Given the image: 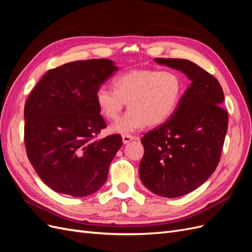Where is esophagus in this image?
Wrapping results in <instances>:
<instances>
[{
    "mask_svg": "<svg viewBox=\"0 0 252 252\" xmlns=\"http://www.w3.org/2000/svg\"><path fill=\"white\" fill-rule=\"evenodd\" d=\"M135 138L133 135H130V134H124V135H122V140H123V143L124 144H127V143H129L130 141H132V140H134Z\"/></svg>",
    "mask_w": 252,
    "mask_h": 252,
    "instance_id": "34e87169",
    "label": "esophagus"
}]
</instances>
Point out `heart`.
<instances>
[{
    "label": "heart",
    "mask_w": 252,
    "mask_h": 252,
    "mask_svg": "<svg viewBox=\"0 0 252 252\" xmlns=\"http://www.w3.org/2000/svg\"><path fill=\"white\" fill-rule=\"evenodd\" d=\"M113 87L100 86L95 100L101 113L117 121L126 102L129 110L117 124L113 132L131 133L145 125L157 126L168 120L177 110L184 85L174 70L134 69L113 79Z\"/></svg>",
    "instance_id": "1"
}]
</instances>
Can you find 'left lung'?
<instances>
[{"label":"left lung","instance_id":"8db88e82","mask_svg":"<svg viewBox=\"0 0 252 252\" xmlns=\"http://www.w3.org/2000/svg\"><path fill=\"white\" fill-rule=\"evenodd\" d=\"M191 81L168 121L145 134L140 179L151 192L178 197L207 181L220 158L228 127L219 81L191 61L157 58Z\"/></svg>","mask_w":252,"mask_h":252}]
</instances>
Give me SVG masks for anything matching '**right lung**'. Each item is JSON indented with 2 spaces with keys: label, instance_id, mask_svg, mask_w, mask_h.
Here are the masks:
<instances>
[{
  "label": "right lung",
  "instance_id": "obj_1",
  "mask_svg": "<svg viewBox=\"0 0 252 252\" xmlns=\"http://www.w3.org/2000/svg\"><path fill=\"white\" fill-rule=\"evenodd\" d=\"M118 71L113 61H77L48 70L24 108L26 154L41 180L72 196L97 191L123 141L120 134L96 140L106 126L95 91Z\"/></svg>",
  "mask_w": 252,
  "mask_h": 252
}]
</instances>
